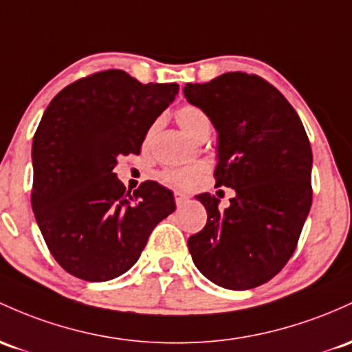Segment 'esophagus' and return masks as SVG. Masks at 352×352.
Instances as JSON below:
<instances>
[{"mask_svg": "<svg viewBox=\"0 0 352 352\" xmlns=\"http://www.w3.org/2000/svg\"><path fill=\"white\" fill-rule=\"evenodd\" d=\"M187 200H188V197L185 195V194H182V192H175V204H177V207L185 206V204H187Z\"/></svg>", "mask_w": 352, "mask_h": 352, "instance_id": "1", "label": "esophagus"}]
</instances>
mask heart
<instances>
[{
	"instance_id": "b5f03b06",
	"label": "heart",
	"mask_w": 352,
	"mask_h": 352,
	"mask_svg": "<svg viewBox=\"0 0 352 352\" xmlns=\"http://www.w3.org/2000/svg\"><path fill=\"white\" fill-rule=\"evenodd\" d=\"M177 122L185 133L199 140L202 135L210 133V120L202 108L195 105L180 107L175 113ZM206 172L204 165H185V167H165L160 170L158 177L162 182L173 187H192Z\"/></svg>"
}]
</instances>
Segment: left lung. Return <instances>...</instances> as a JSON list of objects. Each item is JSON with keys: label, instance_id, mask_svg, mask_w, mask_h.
I'll return each mask as SVG.
<instances>
[{"label": "left lung", "instance_id": "obj_1", "mask_svg": "<svg viewBox=\"0 0 352 352\" xmlns=\"http://www.w3.org/2000/svg\"><path fill=\"white\" fill-rule=\"evenodd\" d=\"M219 133L215 185L235 190L230 206L200 194L207 223L188 237L195 267L220 287L245 291L272 279L294 254L312 204V150L299 115L257 75L229 72L187 83Z\"/></svg>", "mask_w": 352, "mask_h": 352}]
</instances>
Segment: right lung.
Masks as SVG:
<instances>
[{"instance_id":"right-lung-1","label":"right lung","mask_w":352,"mask_h":352,"mask_svg":"<svg viewBox=\"0 0 352 352\" xmlns=\"http://www.w3.org/2000/svg\"><path fill=\"white\" fill-rule=\"evenodd\" d=\"M177 83H140L105 69L68 85L46 107L33 137L32 207L55 261L72 276L105 283L140 257L173 194L144 182L133 194L113 173L120 155L140 153Z\"/></svg>"}]
</instances>
